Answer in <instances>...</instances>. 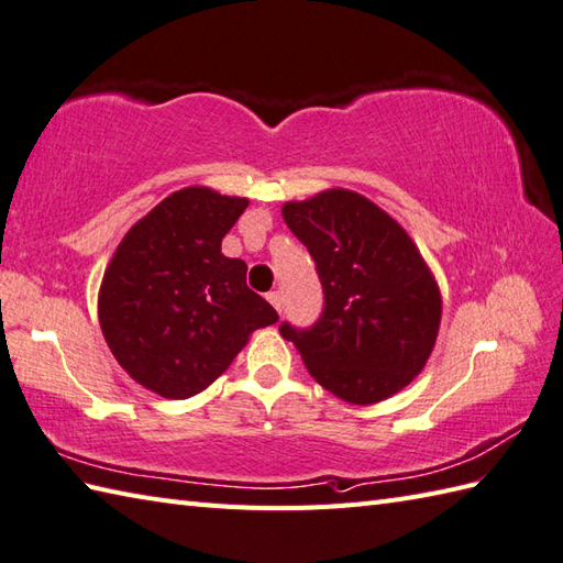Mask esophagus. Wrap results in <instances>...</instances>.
<instances>
[{"label": "esophagus", "mask_w": 563, "mask_h": 563, "mask_svg": "<svg viewBox=\"0 0 563 563\" xmlns=\"http://www.w3.org/2000/svg\"><path fill=\"white\" fill-rule=\"evenodd\" d=\"M268 302L275 307V312H283V295L275 290V292H268Z\"/></svg>", "instance_id": "esophagus-1"}]
</instances>
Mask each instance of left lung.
I'll return each instance as SVG.
<instances>
[{
	"label": "left lung",
	"instance_id": "obj_1",
	"mask_svg": "<svg viewBox=\"0 0 563 563\" xmlns=\"http://www.w3.org/2000/svg\"><path fill=\"white\" fill-rule=\"evenodd\" d=\"M324 288L309 329L280 324L321 387L367 406L404 389L433 353L440 288L404 227L373 200L329 188L283 206Z\"/></svg>",
	"mask_w": 563,
	"mask_h": 563
}]
</instances>
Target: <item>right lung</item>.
Instances as JSON below:
<instances>
[{"instance_id": "obj_1", "label": "right lung", "mask_w": 563, "mask_h": 563, "mask_svg": "<svg viewBox=\"0 0 563 563\" xmlns=\"http://www.w3.org/2000/svg\"><path fill=\"white\" fill-rule=\"evenodd\" d=\"M246 198L188 186L130 227L103 273L99 321L115 361L164 399L210 387L278 312L249 290L222 239Z\"/></svg>"}]
</instances>
